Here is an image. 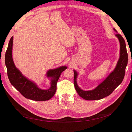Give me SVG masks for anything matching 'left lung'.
<instances>
[{"label":"left lung","instance_id":"obj_1","mask_svg":"<svg viewBox=\"0 0 132 132\" xmlns=\"http://www.w3.org/2000/svg\"><path fill=\"white\" fill-rule=\"evenodd\" d=\"M114 31H117L113 29ZM120 43V55L114 70L101 83L92 90L85 91L80 88L77 79L78 73L74 70V84L79 95L86 100H97L109 96L122 82L125 74L126 68L128 64V54L125 39L118 34L116 35Z\"/></svg>","mask_w":132,"mask_h":132}]
</instances>
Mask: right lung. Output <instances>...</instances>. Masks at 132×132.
Listing matches in <instances>:
<instances>
[{"mask_svg":"<svg viewBox=\"0 0 132 132\" xmlns=\"http://www.w3.org/2000/svg\"><path fill=\"white\" fill-rule=\"evenodd\" d=\"M13 43V36L10 39L5 57L7 77L11 85L26 98L34 101L48 100L54 96L57 90V83L60 75L67 67L61 66L48 71L46 76L47 78H51V87L47 90L41 89L36 83L23 76L15 67L12 57Z\"/></svg>","mask_w":132,"mask_h":132,"instance_id":"add662e5","label":"right lung"}]
</instances>
